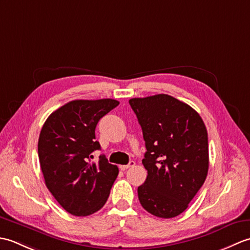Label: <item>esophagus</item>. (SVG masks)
Wrapping results in <instances>:
<instances>
[{"mask_svg": "<svg viewBox=\"0 0 250 250\" xmlns=\"http://www.w3.org/2000/svg\"><path fill=\"white\" fill-rule=\"evenodd\" d=\"M135 166V162L134 161H130L129 164H125V166H119V168L121 169V171H125V169H128L132 167Z\"/></svg>", "mask_w": 250, "mask_h": 250, "instance_id": "obj_1", "label": "esophagus"}]
</instances>
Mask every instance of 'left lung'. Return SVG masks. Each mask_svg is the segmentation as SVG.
<instances>
[{
    "instance_id": "1",
    "label": "left lung",
    "mask_w": 250,
    "mask_h": 250,
    "mask_svg": "<svg viewBox=\"0 0 250 250\" xmlns=\"http://www.w3.org/2000/svg\"><path fill=\"white\" fill-rule=\"evenodd\" d=\"M142 126L145 183L137 188L142 206L173 218L187 208L208 172V140L201 116L182 101L156 94L129 101Z\"/></svg>"
}]
</instances>
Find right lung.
<instances>
[{"mask_svg":"<svg viewBox=\"0 0 250 250\" xmlns=\"http://www.w3.org/2000/svg\"><path fill=\"white\" fill-rule=\"evenodd\" d=\"M119 102L113 99L75 100L52 113L42 128L39 159L46 187L63 208L74 216H88L107 201L119 169L104 155L95 141L99 120Z\"/></svg>","mask_w":250,"mask_h":250,"instance_id":"right-lung-1","label":"right lung"}]
</instances>
